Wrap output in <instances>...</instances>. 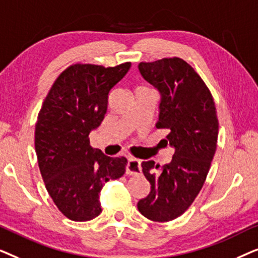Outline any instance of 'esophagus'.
I'll use <instances>...</instances> for the list:
<instances>
[{"instance_id":"34e87169","label":"esophagus","mask_w":258,"mask_h":258,"mask_svg":"<svg viewBox=\"0 0 258 258\" xmlns=\"http://www.w3.org/2000/svg\"><path fill=\"white\" fill-rule=\"evenodd\" d=\"M126 174L128 175H137L141 174L142 171V167H141V161L136 160V158H129L128 163H126Z\"/></svg>"}]
</instances>
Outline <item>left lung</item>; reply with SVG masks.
<instances>
[{"label": "left lung", "instance_id": "obj_1", "mask_svg": "<svg viewBox=\"0 0 258 258\" xmlns=\"http://www.w3.org/2000/svg\"><path fill=\"white\" fill-rule=\"evenodd\" d=\"M139 69L160 91L156 128L168 130L175 154L161 169L154 161L142 162L151 190L137 208L148 220L169 222L191 206L206 182L217 144L216 107L204 81L182 58L141 62Z\"/></svg>", "mask_w": 258, "mask_h": 258}]
</instances>
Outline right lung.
<instances>
[{"label": "right lung", "mask_w": 258, "mask_h": 258, "mask_svg": "<svg viewBox=\"0 0 258 258\" xmlns=\"http://www.w3.org/2000/svg\"><path fill=\"white\" fill-rule=\"evenodd\" d=\"M76 63L52 84L37 116L35 151L45 188L58 210L76 222L102 213L100 192L125 172V157L90 147L89 134L103 121L109 91L130 69Z\"/></svg>", "instance_id": "right-lung-1"}]
</instances>
